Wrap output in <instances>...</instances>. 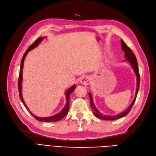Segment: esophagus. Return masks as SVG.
Here are the masks:
<instances>
[{"instance_id": "obj_1", "label": "esophagus", "mask_w": 156, "mask_h": 156, "mask_svg": "<svg viewBox=\"0 0 156 156\" xmlns=\"http://www.w3.org/2000/svg\"><path fill=\"white\" fill-rule=\"evenodd\" d=\"M80 83L84 85H89L91 83V80L88 76H83L80 78Z\"/></svg>"}]
</instances>
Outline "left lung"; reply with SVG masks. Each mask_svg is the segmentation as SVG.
Segmentation results:
<instances>
[{
    "mask_svg": "<svg viewBox=\"0 0 156 156\" xmlns=\"http://www.w3.org/2000/svg\"><path fill=\"white\" fill-rule=\"evenodd\" d=\"M121 45H122V49L124 50V52L125 53L124 56L126 57V60L128 62L131 64V66H132L133 71H134L136 76V78H137V88H136V96L134 99L132 101V104H130V106L126 111L122 112L120 114H118L115 115H102L100 113V111L97 109L96 108L94 104L93 103V100H92V94L90 92H88L89 97H90V106H91L92 109L93 110L94 114L95 115V116L97 117L98 118L100 119H104V120H115V119H119L121 118L124 117L125 115H127L130 110L132 109V108L133 106V104H134L137 92H138L139 90V87H140V73H139V69H138V65H137V62L136 57L135 56L134 53L132 52V50L130 49L129 47L126 44V43L122 40V42H121Z\"/></svg>",
    "mask_w": 156,
    "mask_h": 156,
    "instance_id": "1",
    "label": "left lung"
}]
</instances>
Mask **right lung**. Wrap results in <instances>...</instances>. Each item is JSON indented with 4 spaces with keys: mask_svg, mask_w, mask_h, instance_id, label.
<instances>
[{
    "mask_svg": "<svg viewBox=\"0 0 156 156\" xmlns=\"http://www.w3.org/2000/svg\"><path fill=\"white\" fill-rule=\"evenodd\" d=\"M45 38V37H44ZM43 37H39L37 39V41H36L33 44H31L30 46H29V48L27 49V50L24 54V55L23 56V58H22L21 60V64H20V72H19V96H20V98L22 101V102L23 103L24 106H25V108H27V110L30 112V113L33 115L35 119H37L38 121L40 122H58V121H60V119H62V118H64L66 115H67L68 110H69V102H70V96L72 94V92L74 91L75 88H76V85H73L72 86L71 88H68L66 93H65V94H66V105H65L64 107L63 108V109L61 110V112H60L59 113H58L55 115H52V116H50V117H45V118H43V117H37L35 115H34L33 114H32L31 112L29 111L28 108H27L26 104H25L24 101L23 100V96H22V82H23V66H24V60L25 59V57L27 55L28 52L30 51V50H32L33 48H34L35 47H37L40 43L42 42V41L44 38Z\"/></svg>",
    "mask_w": 156,
    "mask_h": 156,
    "instance_id": "1",
    "label": "right lung"
}]
</instances>
